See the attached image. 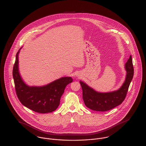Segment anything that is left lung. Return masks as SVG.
<instances>
[{
  "label": "left lung",
  "mask_w": 146,
  "mask_h": 146,
  "mask_svg": "<svg viewBox=\"0 0 146 146\" xmlns=\"http://www.w3.org/2000/svg\"><path fill=\"white\" fill-rule=\"evenodd\" d=\"M125 69L126 76L123 84L118 90L112 92H99L84 82L80 81L83 91V99L86 107L93 111L104 112L120 105L125 98L133 77L134 69L131 56L125 64Z\"/></svg>",
  "instance_id": "obj_1"
}]
</instances>
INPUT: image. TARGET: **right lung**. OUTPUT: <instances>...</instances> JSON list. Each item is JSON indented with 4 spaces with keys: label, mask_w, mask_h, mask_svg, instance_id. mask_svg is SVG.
I'll return each instance as SVG.
<instances>
[{
    "label": "right lung",
    "mask_w": 146,
    "mask_h": 146,
    "mask_svg": "<svg viewBox=\"0 0 146 146\" xmlns=\"http://www.w3.org/2000/svg\"><path fill=\"white\" fill-rule=\"evenodd\" d=\"M21 49L16 54L13 67V77L16 93L23 106L40 113L54 111L58 107L61 96L66 87L73 82L70 77H64L43 86H29L23 80L19 71L18 56Z\"/></svg>",
    "instance_id": "obj_1"
}]
</instances>
